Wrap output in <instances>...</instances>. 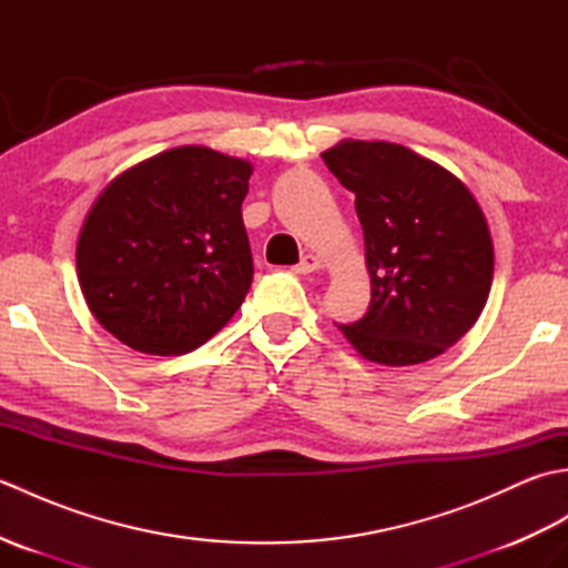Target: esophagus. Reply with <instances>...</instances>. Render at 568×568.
I'll list each match as a JSON object with an SVG mask.
<instances>
[{"mask_svg":"<svg viewBox=\"0 0 568 568\" xmlns=\"http://www.w3.org/2000/svg\"><path fill=\"white\" fill-rule=\"evenodd\" d=\"M320 268H322V261H320V256H315V253H307V256H303V261L295 265V271L303 273V275L315 273Z\"/></svg>","mask_w":568,"mask_h":568,"instance_id":"obj_1","label":"esophagus"}]
</instances>
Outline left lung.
I'll use <instances>...</instances> for the list:
<instances>
[{
  "label": "left lung",
  "instance_id": "obj_1",
  "mask_svg": "<svg viewBox=\"0 0 568 568\" xmlns=\"http://www.w3.org/2000/svg\"><path fill=\"white\" fill-rule=\"evenodd\" d=\"M322 161L356 195L371 277L366 315L336 327L371 364L444 354L474 327L493 283L496 253L474 192L390 141L344 139Z\"/></svg>",
  "mask_w": 568,
  "mask_h": 568
}]
</instances>
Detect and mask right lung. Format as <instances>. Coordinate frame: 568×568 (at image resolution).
<instances>
[{
  "label": "right lung",
  "mask_w": 568,
  "mask_h": 568,
  "mask_svg": "<svg viewBox=\"0 0 568 568\" xmlns=\"http://www.w3.org/2000/svg\"><path fill=\"white\" fill-rule=\"evenodd\" d=\"M253 165L178 146L119 173L84 216L75 263L84 303L141 354L178 356L234 317L253 277L241 202Z\"/></svg>",
  "instance_id": "add662e5"
}]
</instances>
